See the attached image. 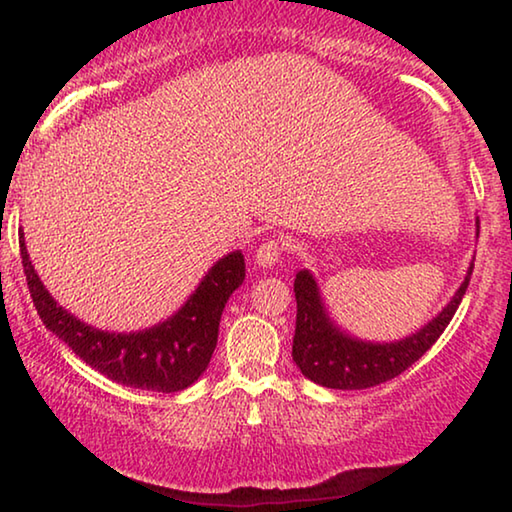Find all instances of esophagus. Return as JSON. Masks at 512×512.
Instances as JSON below:
<instances>
[{
  "mask_svg": "<svg viewBox=\"0 0 512 512\" xmlns=\"http://www.w3.org/2000/svg\"><path fill=\"white\" fill-rule=\"evenodd\" d=\"M282 250H284V244L280 239H266L264 244L257 248L255 262L262 268H271L277 264V259L282 257Z\"/></svg>",
  "mask_w": 512,
  "mask_h": 512,
  "instance_id": "1",
  "label": "esophagus"
}]
</instances>
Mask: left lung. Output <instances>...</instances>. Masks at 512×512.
<instances>
[{
	"label": "left lung",
	"instance_id": "obj_1",
	"mask_svg": "<svg viewBox=\"0 0 512 512\" xmlns=\"http://www.w3.org/2000/svg\"><path fill=\"white\" fill-rule=\"evenodd\" d=\"M476 228H479V219H476ZM472 268L474 262L454 298L436 318L429 320L415 334L395 343H370L343 334L327 316L314 275L300 271L293 282L298 302L296 336H293L291 352L293 361L302 375L314 384L339 388V391H361V388L379 386L395 379L406 368H411L445 332L465 296Z\"/></svg>",
	"mask_w": 512,
	"mask_h": 512
}]
</instances>
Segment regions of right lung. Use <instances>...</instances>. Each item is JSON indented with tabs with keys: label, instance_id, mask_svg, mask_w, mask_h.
Masks as SVG:
<instances>
[{
	"label": "right lung",
	"instance_id": "right-lung-1",
	"mask_svg": "<svg viewBox=\"0 0 512 512\" xmlns=\"http://www.w3.org/2000/svg\"><path fill=\"white\" fill-rule=\"evenodd\" d=\"M20 255L33 305L49 332L108 379L158 393H178L203 375L219 339L225 302L246 277L244 255L235 250L207 271L185 305L164 323L144 332L110 334L81 323L56 305L33 271L24 232L20 235Z\"/></svg>",
	"mask_w": 512,
	"mask_h": 512
}]
</instances>
